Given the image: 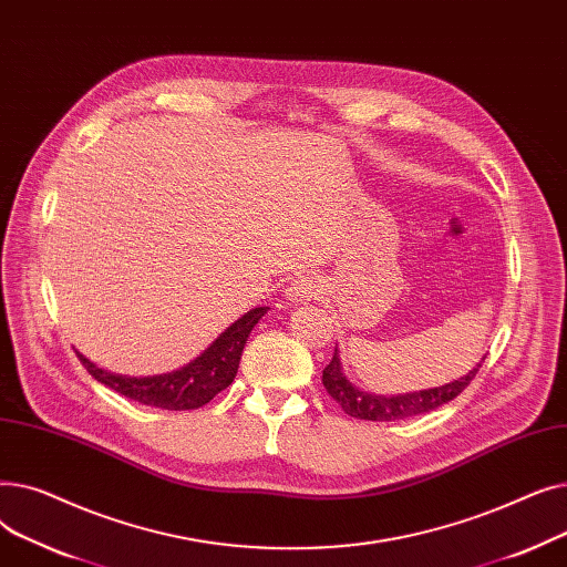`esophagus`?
<instances>
[{
    "mask_svg": "<svg viewBox=\"0 0 567 567\" xmlns=\"http://www.w3.org/2000/svg\"><path fill=\"white\" fill-rule=\"evenodd\" d=\"M321 293V280L317 276H301L299 280H293L287 287V299L291 303H308L317 301V296Z\"/></svg>",
    "mask_w": 567,
    "mask_h": 567,
    "instance_id": "obj_1",
    "label": "esophagus"
}]
</instances>
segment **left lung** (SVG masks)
<instances>
[{"label": "left lung", "instance_id": "obj_1", "mask_svg": "<svg viewBox=\"0 0 567 567\" xmlns=\"http://www.w3.org/2000/svg\"><path fill=\"white\" fill-rule=\"evenodd\" d=\"M483 361L475 365L468 374H464L462 379L439 385V389L385 398V395H370V393H363L355 389V385L344 377L340 355L336 349L331 363L323 368L321 383H323L326 393H329L342 406V411L351 415V419L381 421V423L383 421H402V419H409V415H421V413L434 411L436 406L449 404L451 400H455L473 381V377L478 374V370L483 368Z\"/></svg>", "mask_w": 567, "mask_h": 567}]
</instances>
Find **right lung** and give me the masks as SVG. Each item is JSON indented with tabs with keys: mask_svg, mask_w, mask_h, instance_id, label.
<instances>
[{
	"mask_svg": "<svg viewBox=\"0 0 567 567\" xmlns=\"http://www.w3.org/2000/svg\"><path fill=\"white\" fill-rule=\"evenodd\" d=\"M266 310L268 308H255L246 312L241 319H236L225 333H220V338L202 355H197L193 363L169 374L142 379L122 377L96 368L92 361L84 359L82 353H78V359L96 381L105 383L107 389L128 400L167 411L197 409L206 402H212L234 381L246 340L255 329V323L266 315Z\"/></svg>",
	"mask_w": 567,
	"mask_h": 567,
	"instance_id": "right-lung-1",
	"label": "right lung"
}]
</instances>
